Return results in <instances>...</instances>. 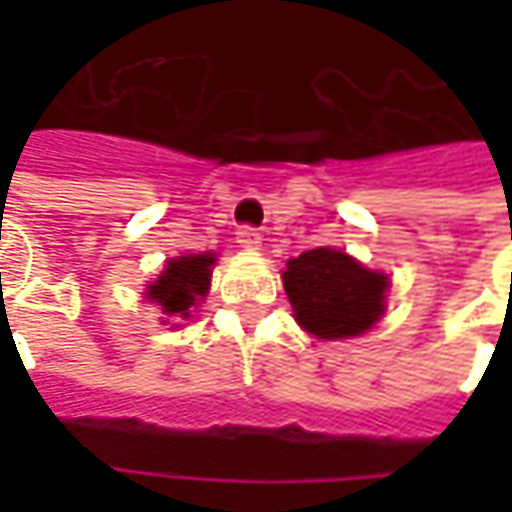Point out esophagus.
I'll list each match as a JSON object with an SVG mask.
<instances>
[{
  "label": "esophagus",
  "instance_id": "34e87169",
  "mask_svg": "<svg viewBox=\"0 0 512 512\" xmlns=\"http://www.w3.org/2000/svg\"><path fill=\"white\" fill-rule=\"evenodd\" d=\"M236 242H239V247H245V250H259L262 247V233L250 225L239 227L236 230Z\"/></svg>",
  "mask_w": 512,
  "mask_h": 512
}]
</instances>
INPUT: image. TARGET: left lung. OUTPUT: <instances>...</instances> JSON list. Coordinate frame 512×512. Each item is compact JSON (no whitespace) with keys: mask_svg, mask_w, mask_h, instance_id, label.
I'll use <instances>...</instances> for the list:
<instances>
[{"mask_svg":"<svg viewBox=\"0 0 512 512\" xmlns=\"http://www.w3.org/2000/svg\"><path fill=\"white\" fill-rule=\"evenodd\" d=\"M296 322L319 339H353L384 316L390 279L330 247L305 250L282 273Z\"/></svg>","mask_w":512,"mask_h":512,"instance_id":"left-lung-1","label":"left lung"}]
</instances>
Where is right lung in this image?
<instances>
[{
	"instance_id": "obj_1",
	"label": "right lung",
	"mask_w": 512,
	"mask_h": 512,
	"mask_svg": "<svg viewBox=\"0 0 512 512\" xmlns=\"http://www.w3.org/2000/svg\"><path fill=\"white\" fill-rule=\"evenodd\" d=\"M216 265L213 253H187L170 259L156 282H150L145 299L162 307L165 316L190 319V307L205 299L210 290V273Z\"/></svg>"
}]
</instances>
